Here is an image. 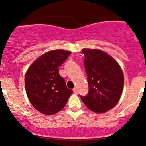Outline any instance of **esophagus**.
<instances>
[{
    "instance_id": "obj_1",
    "label": "esophagus",
    "mask_w": 146,
    "mask_h": 146,
    "mask_svg": "<svg viewBox=\"0 0 146 146\" xmlns=\"http://www.w3.org/2000/svg\"><path fill=\"white\" fill-rule=\"evenodd\" d=\"M73 91H74V94H77V89L76 88H74L73 89Z\"/></svg>"
}]
</instances>
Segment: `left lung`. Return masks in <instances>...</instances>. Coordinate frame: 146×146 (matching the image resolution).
<instances>
[{
    "instance_id": "left-lung-1",
    "label": "left lung",
    "mask_w": 146,
    "mask_h": 146,
    "mask_svg": "<svg viewBox=\"0 0 146 146\" xmlns=\"http://www.w3.org/2000/svg\"><path fill=\"white\" fill-rule=\"evenodd\" d=\"M89 91L80 96L90 110L104 113L113 109L121 98L124 77L119 64L106 52L82 49Z\"/></svg>"
}]
</instances>
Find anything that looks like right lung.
<instances>
[{
	"label": "right lung",
	"mask_w": 146,
	"mask_h": 146,
	"mask_svg": "<svg viewBox=\"0 0 146 146\" xmlns=\"http://www.w3.org/2000/svg\"><path fill=\"white\" fill-rule=\"evenodd\" d=\"M71 52L63 50L49 51L35 60L25 77L26 94L35 109L47 115L64 109L72 94L58 67L68 58Z\"/></svg>",
	"instance_id": "right-lung-1"
}]
</instances>
